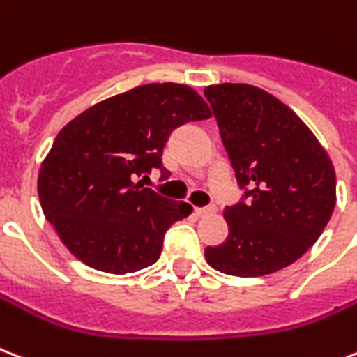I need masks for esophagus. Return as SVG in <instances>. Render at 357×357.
<instances>
[{
  "mask_svg": "<svg viewBox=\"0 0 357 357\" xmlns=\"http://www.w3.org/2000/svg\"><path fill=\"white\" fill-rule=\"evenodd\" d=\"M216 213V205H207V207H198L196 208V214L198 216H207V214Z\"/></svg>",
  "mask_w": 357,
  "mask_h": 357,
  "instance_id": "esophagus-1",
  "label": "esophagus"
}]
</instances>
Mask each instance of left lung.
<instances>
[{"mask_svg": "<svg viewBox=\"0 0 357 357\" xmlns=\"http://www.w3.org/2000/svg\"><path fill=\"white\" fill-rule=\"evenodd\" d=\"M238 187L224 208L229 236L205 249L222 273L262 277L301 259L335 207V172L326 150L279 98L249 84L205 88Z\"/></svg>", "mask_w": 357, "mask_h": 357, "instance_id": "left-lung-1", "label": "left lung"}]
</instances>
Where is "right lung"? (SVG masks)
<instances>
[{"label": "right lung", "mask_w": 357, "mask_h": 357, "mask_svg": "<svg viewBox=\"0 0 357 357\" xmlns=\"http://www.w3.org/2000/svg\"><path fill=\"white\" fill-rule=\"evenodd\" d=\"M211 109L183 84H146L95 104L60 130L38 176L43 214L89 268L135 273L158 262L165 233L192 207L135 178L161 172L170 133ZM146 178V176H144Z\"/></svg>", "instance_id": "add662e5"}]
</instances>
